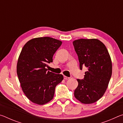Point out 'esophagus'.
<instances>
[{
	"mask_svg": "<svg viewBox=\"0 0 123 123\" xmlns=\"http://www.w3.org/2000/svg\"><path fill=\"white\" fill-rule=\"evenodd\" d=\"M69 79V77H67L66 76H64V79H65V80H68Z\"/></svg>",
	"mask_w": 123,
	"mask_h": 123,
	"instance_id": "esophagus-1",
	"label": "esophagus"
}]
</instances>
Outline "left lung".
Here are the masks:
<instances>
[{"instance_id": "obj_1", "label": "left lung", "mask_w": 123, "mask_h": 123, "mask_svg": "<svg viewBox=\"0 0 123 123\" xmlns=\"http://www.w3.org/2000/svg\"><path fill=\"white\" fill-rule=\"evenodd\" d=\"M80 63L86 67L84 79H77L78 86L74 96L81 103L90 104L103 96L112 75L111 57L106 47L99 39H79L73 42Z\"/></svg>"}]
</instances>
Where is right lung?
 I'll return each mask as SVG.
<instances>
[{
    "label": "right lung",
    "instance_id": "obj_1",
    "mask_svg": "<svg viewBox=\"0 0 123 123\" xmlns=\"http://www.w3.org/2000/svg\"><path fill=\"white\" fill-rule=\"evenodd\" d=\"M62 42L49 37L30 39L18 57L17 73L22 91L31 101L44 105L53 99L55 87L63 79L62 74L48 71L46 67Z\"/></svg>",
    "mask_w": 123,
    "mask_h": 123
}]
</instances>
